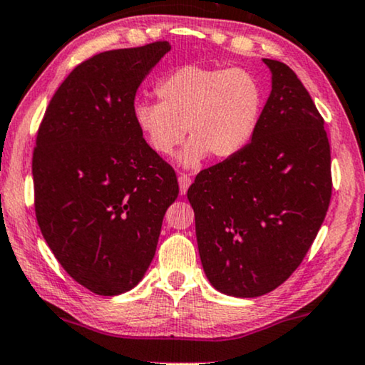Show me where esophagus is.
I'll return each mask as SVG.
<instances>
[{"label":"esophagus","mask_w":365,"mask_h":365,"mask_svg":"<svg viewBox=\"0 0 365 365\" xmlns=\"http://www.w3.org/2000/svg\"><path fill=\"white\" fill-rule=\"evenodd\" d=\"M178 182H179V191H181V194H186L187 187L191 186V178H189L187 174H179Z\"/></svg>","instance_id":"esophagus-1"}]
</instances>
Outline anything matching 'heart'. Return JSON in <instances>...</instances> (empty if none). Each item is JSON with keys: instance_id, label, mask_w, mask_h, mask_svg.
I'll return each mask as SVG.
<instances>
[{"instance_id": "b5f03b06", "label": "heart", "mask_w": 365, "mask_h": 365, "mask_svg": "<svg viewBox=\"0 0 365 365\" xmlns=\"http://www.w3.org/2000/svg\"><path fill=\"white\" fill-rule=\"evenodd\" d=\"M160 102L134 103L132 115L149 148L171 155L184 137L179 154L184 168H197L207 154L230 159L246 148L257 130L263 90L255 75L241 68H176L158 85Z\"/></svg>"}]
</instances>
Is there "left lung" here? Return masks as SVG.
Instances as JSON below:
<instances>
[{
	"instance_id": "obj_1",
	"label": "left lung",
	"mask_w": 365,
	"mask_h": 365,
	"mask_svg": "<svg viewBox=\"0 0 365 365\" xmlns=\"http://www.w3.org/2000/svg\"><path fill=\"white\" fill-rule=\"evenodd\" d=\"M263 61L272 92L252 140L187 189L207 280L238 298L269 293L295 272L332 196L324 119L288 65Z\"/></svg>"
}]
</instances>
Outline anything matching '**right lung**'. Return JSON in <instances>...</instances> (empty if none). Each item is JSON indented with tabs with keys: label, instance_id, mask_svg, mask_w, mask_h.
<instances>
[{
	"label": "right lung",
	"instance_id": "add662e5",
	"mask_svg": "<svg viewBox=\"0 0 365 365\" xmlns=\"http://www.w3.org/2000/svg\"><path fill=\"white\" fill-rule=\"evenodd\" d=\"M168 41L103 51L63 80L33 150L35 212L65 272L97 295L129 292L153 262L174 169L137 129L135 92Z\"/></svg>",
	"mask_w": 365,
	"mask_h": 365
}]
</instances>
